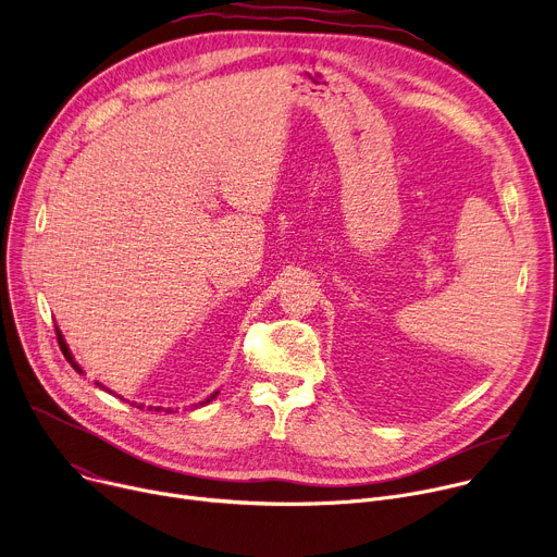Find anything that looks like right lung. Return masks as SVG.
Returning a JSON list of instances; mask_svg holds the SVG:
<instances>
[{"label": "right lung", "mask_w": 557, "mask_h": 557, "mask_svg": "<svg viewBox=\"0 0 557 557\" xmlns=\"http://www.w3.org/2000/svg\"><path fill=\"white\" fill-rule=\"evenodd\" d=\"M55 333H58V343H60V349H62V354H64V358H66V360H69V362H71V367H73V369H76V372H78V374H83V367H81V364H78V362H76V360H73V356H71V351H69V347H66V343H64V338H62V333H60V329H55ZM96 385H98V387H102V385H100V383H96ZM102 389H104V387H102ZM216 394H219V392H214V394H210V396H208V398H206V400H201V403H197V407H203V405H208V403H210V400H212V398H214V396H216ZM132 405H134V403H132ZM136 407H143V405H136ZM159 410H161V407H157V412H159ZM168 412H170V410H168Z\"/></svg>", "instance_id": "1"}]
</instances>
